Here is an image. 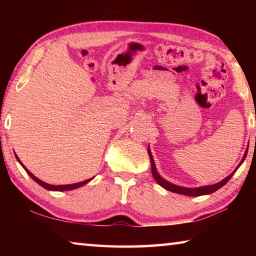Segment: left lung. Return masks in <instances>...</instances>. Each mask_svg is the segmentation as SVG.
I'll use <instances>...</instances> for the list:
<instances>
[{"mask_svg": "<svg viewBox=\"0 0 256 256\" xmlns=\"http://www.w3.org/2000/svg\"><path fill=\"white\" fill-rule=\"evenodd\" d=\"M148 154L150 157V162H151V172H152V176L154 180L157 182V183L164 188V190H170V192H174V193H178V194H183V196H206V194H211L216 192V190H218L220 188H222V186L227 183V182L232 178V176L235 174L236 170H238V167L240 166L244 162L245 158H246V154H248V150L245 151L244 154V157H242V162L238 164L237 168L235 170H234L230 175L227 176L226 178H224L222 180H220L219 183H216V184H212V185H206V186H201V188H183V186H178V185H175L170 183V182L166 180L164 178H162V176L158 174L157 172V168H156V164H154V160L152 154H151V151L150 148L148 146Z\"/></svg>", "mask_w": 256, "mask_h": 256, "instance_id": "left-lung-1", "label": "left lung"}]
</instances>
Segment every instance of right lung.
<instances>
[{
	"label": "right lung",
	"mask_w": 256,
	"mask_h": 256,
	"mask_svg": "<svg viewBox=\"0 0 256 256\" xmlns=\"http://www.w3.org/2000/svg\"><path fill=\"white\" fill-rule=\"evenodd\" d=\"M16 160H18V162H20V164L21 166L24 167V170L27 172V174L32 177V178L36 182V183H38L40 184V186H42V188H46V190H58V192H62V190H76V188H81V186H84V185H86V183H89L90 180H92V178H89V180H84V182H79V183H74V184H68V185H52V184H47V183H45V182H42V180H40V178H37L36 176H34V174H32V172H30L27 168H26L24 166V164L21 162V160L18 158V156L16 154Z\"/></svg>",
	"instance_id": "obj_1"
}]
</instances>
